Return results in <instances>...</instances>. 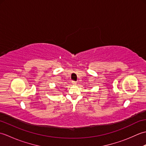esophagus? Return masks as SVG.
Segmentation results:
<instances>
[{"mask_svg": "<svg viewBox=\"0 0 146 146\" xmlns=\"http://www.w3.org/2000/svg\"><path fill=\"white\" fill-rule=\"evenodd\" d=\"M72 83L73 85H76V82H75V81H73L72 82Z\"/></svg>", "mask_w": 146, "mask_h": 146, "instance_id": "34e87169", "label": "esophagus"}]
</instances>
